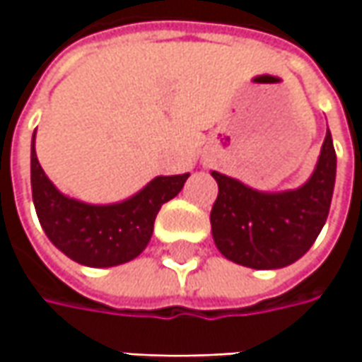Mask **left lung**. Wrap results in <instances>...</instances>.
I'll list each match as a JSON object with an SVG mask.
<instances>
[{"mask_svg": "<svg viewBox=\"0 0 362 362\" xmlns=\"http://www.w3.org/2000/svg\"><path fill=\"white\" fill-rule=\"evenodd\" d=\"M217 199L211 209V233L223 256L254 270H278L294 264L316 242L328 217L337 153L327 131L310 179L298 189L266 193L211 171Z\"/></svg>", "mask_w": 362, "mask_h": 362, "instance_id": "8db88e82", "label": "left lung"}]
</instances>
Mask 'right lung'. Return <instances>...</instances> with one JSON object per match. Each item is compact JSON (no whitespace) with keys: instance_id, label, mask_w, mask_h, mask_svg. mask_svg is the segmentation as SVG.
I'll return each instance as SVG.
<instances>
[{"instance_id":"add662e5","label":"right lung","mask_w":362,"mask_h":362,"mask_svg":"<svg viewBox=\"0 0 362 362\" xmlns=\"http://www.w3.org/2000/svg\"><path fill=\"white\" fill-rule=\"evenodd\" d=\"M189 173L160 175L132 197L108 205L78 202L60 193L35 155L32 136V197L48 240L62 254L88 268H110L139 256L153 235L160 205L183 189Z\"/></svg>"}]
</instances>
